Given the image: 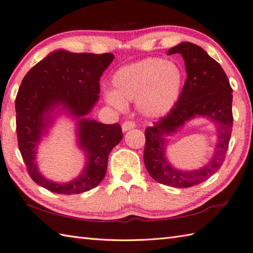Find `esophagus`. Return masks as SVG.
<instances>
[{
  "label": "esophagus",
  "mask_w": 253,
  "mask_h": 253,
  "mask_svg": "<svg viewBox=\"0 0 253 253\" xmlns=\"http://www.w3.org/2000/svg\"><path fill=\"white\" fill-rule=\"evenodd\" d=\"M134 127H136V124H134V122H132V121H126L123 123V125H122L123 131L130 130V129H133Z\"/></svg>",
  "instance_id": "obj_1"
}]
</instances>
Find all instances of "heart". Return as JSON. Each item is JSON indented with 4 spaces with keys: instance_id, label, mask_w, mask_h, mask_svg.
Listing matches in <instances>:
<instances>
[{
    "instance_id": "b5f03b06",
    "label": "heart",
    "mask_w": 253,
    "mask_h": 253,
    "mask_svg": "<svg viewBox=\"0 0 253 253\" xmlns=\"http://www.w3.org/2000/svg\"><path fill=\"white\" fill-rule=\"evenodd\" d=\"M184 81L178 63L149 57L117 70L112 76L113 91H108L105 98L116 108L124 107L125 101H137L141 113L160 117L177 104Z\"/></svg>"
}]
</instances>
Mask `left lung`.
<instances>
[{
	"label": "left lung",
	"instance_id": "8db88e82",
	"mask_svg": "<svg viewBox=\"0 0 253 253\" xmlns=\"http://www.w3.org/2000/svg\"><path fill=\"white\" fill-rule=\"evenodd\" d=\"M181 54L185 61L187 78L177 104L170 112L145 129L143 160L155 181L173 187H190L209 179L223 165L233 127V89L220 64L202 47L183 42L170 48L168 55ZM197 115L212 119L219 129L215 155L206 167L194 172L172 169L165 157L163 136L177 130Z\"/></svg>",
	"mask_w": 253,
	"mask_h": 253
}]
</instances>
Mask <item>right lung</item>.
Instances as JSON below:
<instances>
[{"label":"right lung","mask_w":253,"mask_h":253,"mask_svg":"<svg viewBox=\"0 0 253 253\" xmlns=\"http://www.w3.org/2000/svg\"><path fill=\"white\" fill-rule=\"evenodd\" d=\"M113 59L110 52L96 55L57 50L35 64L23 78L15 101L18 148L29 175L46 190L66 195L81 194L103 180L110 152L123 138L122 127L119 123L101 124L83 116L98 101L100 78ZM60 104L80 119V145L87 154L84 173L64 185L42 177L35 163V146L50 120L49 113Z\"/></svg>","instance_id":"obj_1"}]
</instances>
